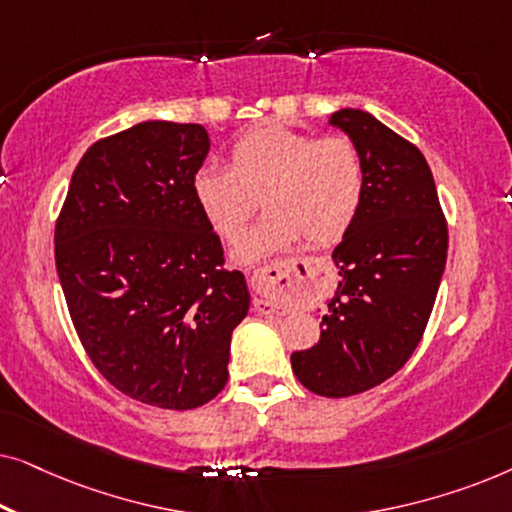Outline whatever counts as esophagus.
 <instances>
[{
	"label": "esophagus",
	"mask_w": 512,
	"mask_h": 512,
	"mask_svg": "<svg viewBox=\"0 0 512 512\" xmlns=\"http://www.w3.org/2000/svg\"><path fill=\"white\" fill-rule=\"evenodd\" d=\"M284 279L282 263H263L251 272V286H254V310L261 314H282L284 307L279 303V282Z\"/></svg>",
	"instance_id": "esophagus-1"
}]
</instances>
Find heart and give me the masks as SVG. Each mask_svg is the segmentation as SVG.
Instances as JSON below:
<instances>
[{
	"instance_id": "heart-1",
	"label": "heart",
	"mask_w": 512,
	"mask_h": 512,
	"mask_svg": "<svg viewBox=\"0 0 512 512\" xmlns=\"http://www.w3.org/2000/svg\"><path fill=\"white\" fill-rule=\"evenodd\" d=\"M193 198L216 233L235 242L256 214L261 226L237 244L235 258H258L296 244L326 247L347 235L366 198V163L347 135H317L261 125L237 137L226 167H202Z\"/></svg>"
}]
</instances>
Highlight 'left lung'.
Here are the masks:
<instances>
[{
  "instance_id": "left-lung-1",
  "label": "left lung",
  "mask_w": 512,
  "mask_h": 512,
  "mask_svg": "<svg viewBox=\"0 0 512 512\" xmlns=\"http://www.w3.org/2000/svg\"><path fill=\"white\" fill-rule=\"evenodd\" d=\"M331 123L366 163L361 212L333 251L342 282L319 342L291 354L303 387L345 398L398 373L429 324L447 258V219L422 151L366 111L340 109Z\"/></svg>"
}]
</instances>
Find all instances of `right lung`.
<instances>
[{
	"label": "right lung",
	"mask_w": 512,
	"mask_h": 512,
	"mask_svg": "<svg viewBox=\"0 0 512 512\" xmlns=\"http://www.w3.org/2000/svg\"><path fill=\"white\" fill-rule=\"evenodd\" d=\"M198 123L146 121L83 153L55 221V268L83 349L139 403L193 410L228 382L242 272L193 198Z\"/></svg>",
	"instance_id": "add662e5"
}]
</instances>
